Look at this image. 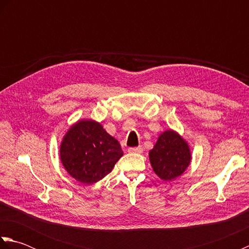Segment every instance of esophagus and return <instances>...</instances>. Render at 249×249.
Wrapping results in <instances>:
<instances>
[{
    "label": "esophagus",
    "mask_w": 249,
    "mask_h": 249,
    "mask_svg": "<svg viewBox=\"0 0 249 249\" xmlns=\"http://www.w3.org/2000/svg\"><path fill=\"white\" fill-rule=\"evenodd\" d=\"M129 153H142L143 152V147L142 146H137V147H129L128 149Z\"/></svg>",
    "instance_id": "1"
}]
</instances>
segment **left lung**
Segmentation results:
<instances>
[{
	"mask_svg": "<svg viewBox=\"0 0 249 249\" xmlns=\"http://www.w3.org/2000/svg\"><path fill=\"white\" fill-rule=\"evenodd\" d=\"M153 170L163 181H171L186 170L192 160L189 145L177 131L169 129L160 135L149 152Z\"/></svg>",
	"mask_w": 249,
	"mask_h": 249,
	"instance_id": "8db88e82",
	"label": "left lung"
}]
</instances>
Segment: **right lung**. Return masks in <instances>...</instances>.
Wrapping results in <instances>:
<instances>
[{
  "label": "right lung",
  "mask_w": 249,
  "mask_h": 249,
  "mask_svg": "<svg viewBox=\"0 0 249 249\" xmlns=\"http://www.w3.org/2000/svg\"><path fill=\"white\" fill-rule=\"evenodd\" d=\"M123 156L119 141L93 120H81L65 134L60 146L61 161L76 181L93 184L112 171Z\"/></svg>",
  "instance_id": "1"
}]
</instances>
